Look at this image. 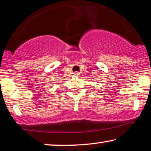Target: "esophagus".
<instances>
[{"label":"esophagus","instance_id":"esophagus-1","mask_svg":"<svg viewBox=\"0 0 151 151\" xmlns=\"http://www.w3.org/2000/svg\"><path fill=\"white\" fill-rule=\"evenodd\" d=\"M74 75H76V76H80V73H78V72H75V73H74Z\"/></svg>","mask_w":151,"mask_h":151}]
</instances>
